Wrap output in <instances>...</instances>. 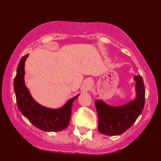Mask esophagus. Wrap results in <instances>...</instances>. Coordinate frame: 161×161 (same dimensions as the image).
Listing matches in <instances>:
<instances>
[{"instance_id": "esophagus-1", "label": "esophagus", "mask_w": 161, "mask_h": 161, "mask_svg": "<svg viewBox=\"0 0 161 161\" xmlns=\"http://www.w3.org/2000/svg\"><path fill=\"white\" fill-rule=\"evenodd\" d=\"M85 85H86L87 87L92 86V79H86V80L85 81Z\"/></svg>"}]
</instances>
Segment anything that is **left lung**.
I'll use <instances>...</instances> for the list:
<instances>
[{"mask_svg": "<svg viewBox=\"0 0 161 161\" xmlns=\"http://www.w3.org/2000/svg\"><path fill=\"white\" fill-rule=\"evenodd\" d=\"M136 82V97L120 107H112L97 101L95 107L98 116V131L107 136H119L132 126L145 106V89L140 75L134 77Z\"/></svg>", "mask_w": 161, "mask_h": 161, "instance_id": "left-lung-1", "label": "left lung"}]
</instances>
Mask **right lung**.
Wrapping results in <instances>:
<instances>
[{"label":"right lung","instance_id":"obj_1","mask_svg":"<svg viewBox=\"0 0 161 161\" xmlns=\"http://www.w3.org/2000/svg\"><path fill=\"white\" fill-rule=\"evenodd\" d=\"M29 53L22 57L14 78V92L20 112L35 126L46 132H58L69 124L73 102L79 95L70 99L60 109L45 108L36 102L29 93L24 82L25 61Z\"/></svg>","mask_w":161,"mask_h":161}]
</instances>
